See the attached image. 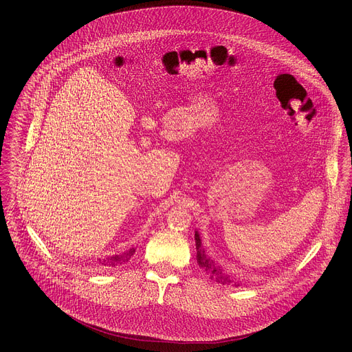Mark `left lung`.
I'll use <instances>...</instances> for the list:
<instances>
[{
    "label": "left lung",
    "instance_id": "left-lung-1",
    "mask_svg": "<svg viewBox=\"0 0 352 352\" xmlns=\"http://www.w3.org/2000/svg\"><path fill=\"white\" fill-rule=\"evenodd\" d=\"M195 247H197V261H198V265L206 271V274L210 276V280L212 281H217L218 284H232L234 280L232 276L227 275L223 270H221V267H218L211 258L206 254L204 248L201 247V239H199V235L198 232H195ZM235 287L239 285V283H234Z\"/></svg>",
    "mask_w": 352,
    "mask_h": 352
}]
</instances>
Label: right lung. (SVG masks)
<instances>
[{"label": "right lung", "instance_id": "right-lung-1", "mask_svg": "<svg viewBox=\"0 0 352 352\" xmlns=\"http://www.w3.org/2000/svg\"><path fill=\"white\" fill-rule=\"evenodd\" d=\"M134 252H135V250L131 248V250L124 252V254H121V255L108 256V258H105V260H102V261L100 260V261H101V264L105 265V267H117V265H120V264H122V263H126V261L129 260V258H131V256L134 255Z\"/></svg>", "mask_w": 352, "mask_h": 352}]
</instances>
